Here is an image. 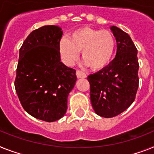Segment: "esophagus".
Masks as SVG:
<instances>
[{
	"label": "esophagus",
	"mask_w": 154,
	"mask_h": 154,
	"mask_svg": "<svg viewBox=\"0 0 154 154\" xmlns=\"http://www.w3.org/2000/svg\"><path fill=\"white\" fill-rule=\"evenodd\" d=\"M76 76H77V78H86V75L84 72H81L79 70H77L76 71Z\"/></svg>",
	"instance_id": "obj_1"
}]
</instances>
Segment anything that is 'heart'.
<instances>
[{"label": "heart", "mask_w": 154, "mask_h": 154, "mask_svg": "<svg viewBox=\"0 0 154 154\" xmlns=\"http://www.w3.org/2000/svg\"><path fill=\"white\" fill-rule=\"evenodd\" d=\"M115 43L113 34L109 30L82 27L73 31L69 38H62L59 49L63 61L68 65L78 59L82 51L85 63L92 69L99 70L111 61Z\"/></svg>", "instance_id": "1"}]
</instances>
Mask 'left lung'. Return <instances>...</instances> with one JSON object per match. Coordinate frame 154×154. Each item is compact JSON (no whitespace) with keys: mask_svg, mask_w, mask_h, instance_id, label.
Segmentation results:
<instances>
[{"mask_svg":"<svg viewBox=\"0 0 154 154\" xmlns=\"http://www.w3.org/2000/svg\"><path fill=\"white\" fill-rule=\"evenodd\" d=\"M117 43L112 61L103 69L87 77L91 86L93 109L100 116L114 117L134 102L138 91V50L128 34L111 26Z\"/></svg>","mask_w":154,"mask_h":154,"instance_id":"8db88e82","label":"left lung"}]
</instances>
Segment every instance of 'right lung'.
<instances>
[{"label": "right lung", "mask_w": 154, "mask_h": 154, "mask_svg": "<svg viewBox=\"0 0 154 154\" xmlns=\"http://www.w3.org/2000/svg\"><path fill=\"white\" fill-rule=\"evenodd\" d=\"M61 28L33 30L23 43L15 88L24 110L36 119L58 120L66 113L68 97L76 82L75 70L60 61Z\"/></svg>", "instance_id": "add662e5"}]
</instances>
